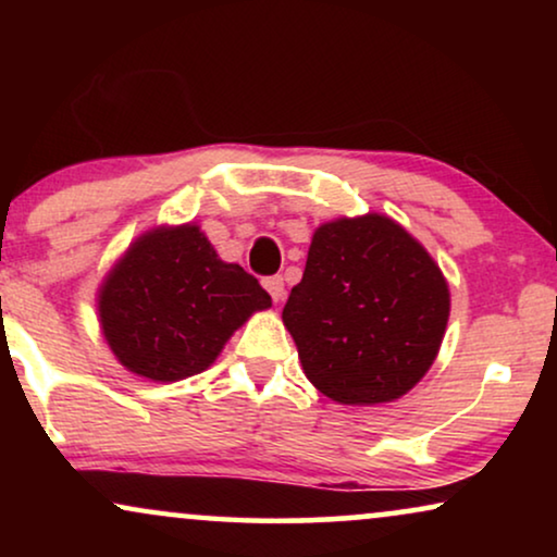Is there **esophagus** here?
Instances as JSON below:
<instances>
[{"instance_id":"34e87169","label":"esophagus","mask_w":557,"mask_h":557,"mask_svg":"<svg viewBox=\"0 0 557 557\" xmlns=\"http://www.w3.org/2000/svg\"><path fill=\"white\" fill-rule=\"evenodd\" d=\"M263 286H265V292L271 294V299L273 301H281L284 299V294H286V288H284V278L281 276H269V278H263Z\"/></svg>"}]
</instances>
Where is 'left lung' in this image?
Here are the masks:
<instances>
[{
	"instance_id": "8db88e82",
	"label": "left lung",
	"mask_w": 557,
	"mask_h": 557,
	"mask_svg": "<svg viewBox=\"0 0 557 557\" xmlns=\"http://www.w3.org/2000/svg\"><path fill=\"white\" fill-rule=\"evenodd\" d=\"M448 309V284L429 250L370 212L317 227L284 324L319 393L342 406H375L429 372Z\"/></svg>"
}]
</instances>
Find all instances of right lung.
Wrapping results in <instances>:
<instances>
[{"label": "right lung", "instance_id": "right-lung-1", "mask_svg": "<svg viewBox=\"0 0 557 557\" xmlns=\"http://www.w3.org/2000/svg\"><path fill=\"white\" fill-rule=\"evenodd\" d=\"M269 307L258 278L220 261L193 223L136 238L98 292L111 352L126 370L157 383L208 370L231 334Z\"/></svg>", "mask_w": 557, "mask_h": 557}]
</instances>
